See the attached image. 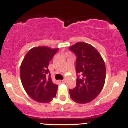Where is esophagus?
Masks as SVG:
<instances>
[{
	"label": "esophagus",
	"instance_id": "1",
	"mask_svg": "<svg viewBox=\"0 0 128 128\" xmlns=\"http://www.w3.org/2000/svg\"><path fill=\"white\" fill-rule=\"evenodd\" d=\"M60 83H63V82H65V80H60V81H59Z\"/></svg>",
	"mask_w": 128,
	"mask_h": 128
}]
</instances>
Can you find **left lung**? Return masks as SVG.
<instances>
[{
    "label": "left lung",
    "instance_id": "1",
    "mask_svg": "<svg viewBox=\"0 0 128 128\" xmlns=\"http://www.w3.org/2000/svg\"><path fill=\"white\" fill-rule=\"evenodd\" d=\"M77 57L76 86L70 89L71 99L80 104L91 102L102 90L106 80V66L99 52L84 42L69 48Z\"/></svg>",
    "mask_w": 128,
    "mask_h": 128
}]
</instances>
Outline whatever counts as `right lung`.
<instances>
[{
    "instance_id": "obj_1",
    "label": "right lung",
    "mask_w": 128,
    "mask_h": 128,
    "mask_svg": "<svg viewBox=\"0 0 128 128\" xmlns=\"http://www.w3.org/2000/svg\"><path fill=\"white\" fill-rule=\"evenodd\" d=\"M58 51L46 47H34L26 54L20 67V78L25 90L37 102H50L56 96L58 86L50 78L49 62Z\"/></svg>"
}]
</instances>
